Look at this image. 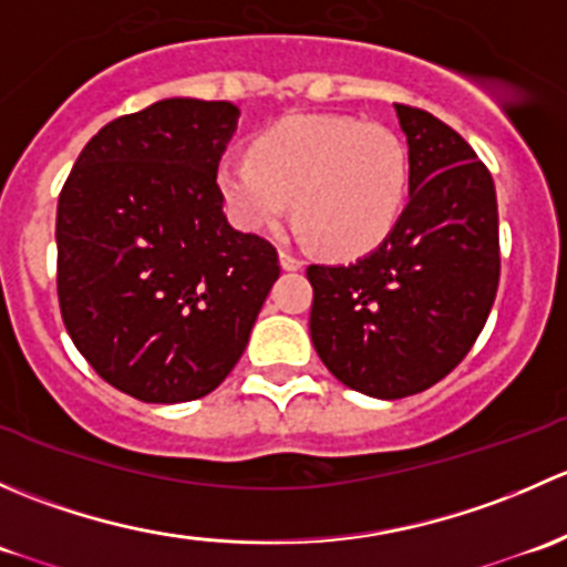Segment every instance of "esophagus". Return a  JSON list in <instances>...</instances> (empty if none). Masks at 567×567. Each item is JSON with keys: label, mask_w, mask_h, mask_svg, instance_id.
<instances>
[{"label": "esophagus", "mask_w": 567, "mask_h": 567, "mask_svg": "<svg viewBox=\"0 0 567 567\" xmlns=\"http://www.w3.org/2000/svg\"><path fill=\"white\" fill-rule=\"evenodd\" d=\"M279 266H282L285 271H299V268H305V260H301L299 255H293V251L282 249L279 251Z\"/></svg>", "instance_id": "1"}]
</instances>
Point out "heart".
I'll return each instance as SVG.
<instances>
[{"label": "heart", "mask_w": 567, "mask_h": 567, "mask_svg": "<svg viewBox=\"0 0 567 567\" xmlns=\"http://www.w3.org/2000/svg\"><path fill=\"white\" fill-rule=\"evenodd\" d=\"M216 183L233 221L271 230L293 216L326 255L359 257L398 225L409 194V153L394 131L342 114H290L221 158Z\"/></svg>", "instance_id": "heart-1"}]
</instances>
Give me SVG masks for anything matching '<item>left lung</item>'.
Segmentation results:
<instances>
[{
  "label": "left lung",
  "mask_w": 567,
  "mask_h": 567,
  "mask_svg": "<svg viewBox=\"0 0 567 567\" xmlns=\"http://www.w3.org/2000/svg\"><path fill=\"white\" fill-rule=\"evenodd\" d=\"M409 142L411 199L379 249L310 266V334L334 379L398 400L453 373L499 288V214L488 167L458 131L394 104Z\"/></svg>",
  "instance_id": "obj_1"
}]
</instances>
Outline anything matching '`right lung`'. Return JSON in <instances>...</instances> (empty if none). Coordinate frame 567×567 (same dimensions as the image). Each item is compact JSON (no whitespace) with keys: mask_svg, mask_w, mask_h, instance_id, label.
Listing matches in <instances>:
<instances>
[{"mask_svg":"<svg viewBox=\"0 0 567 567\" xmlns=\"http://www.w3.org/2000/svg\"><path fill=\"white\" fill-rule=\"evenodd\" d=\"M227 101L167 99L106 123L56 203L62 323L90 368L145 403L214 392L279 277L271 241L233 230L216 169Z\"/></svg>","mask_w":567,"mask_h":567,"instance_id":"1","label":"right lung"}]
</instances>
